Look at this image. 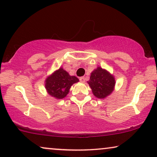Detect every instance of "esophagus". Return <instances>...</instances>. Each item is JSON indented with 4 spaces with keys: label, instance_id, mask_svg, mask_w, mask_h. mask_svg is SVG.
Wrapping results in <instances>:
<instances>
[{
    "label": "esophagus",
    "instance_id": "34e87169",
    "mask_svg": "<svg viewBox=\"0 0 157 157\" xmlns=\"http://www.w3.org/2000/svg\"><path fill=\"white\" fill-rule=\"evenodd\" d=\"M79 80H80V81H81V82H82V83L85 82V78L83 76L80 77V78H79Z\"/></svg>",
    "mask_w": 157,
    "mask_h": 157
}]
</instances>
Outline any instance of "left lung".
I'll return each instance as SVG.
<instances>
[{
  "label": "left lung",
  "instance_id": "1",
  "mask_svg": "<svg viewBox=\"0 0 157 157\" xmlns=\"http://www.w3.org/2000/svg\"><path fill=\"white\" fill-rule=\"evenodd\" d=\"M115 83L113 76L100 67L91 73L88 81L94 95L99 99L105 98L113 92Z\"/></svg>",
  "mask_w": 157,
  "mask_h": 157
}]
</instances>
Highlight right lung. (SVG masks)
Masks as SVG:
<instances>
[{
    "label": "right lung",
    "mask_w": 157,
    "mask_h": 157,
    "mask_svg": "<svg viewBox=\"0 0 157 157\" xmlns=\"http://www.w3.org/2000/svg\"><path fill=\"white\" fill-rule=\"evenodd\" d=\"M78 81L76 76H71L62 68L54 72L45 81V88L52 97L63 99L68 94L71 86Z\"/></svg>",
    "instance_id": "right-lung-1"
}]
</instances>
